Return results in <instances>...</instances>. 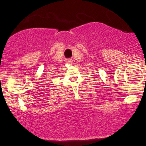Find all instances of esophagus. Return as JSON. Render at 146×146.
I'll list each match as a JSON object with an SVG mask.
<instances>
[{"instance_id":"1","label":"esophagus","mask_w":146,"mask_h":146,"mask_svg":"<svg viewBox=\"0 0 146 146\" xmlns=\"http://www.w3.org/2000/svg\"><path fill=\"white\" fill-rule=\"evenodd\" d=\"M72 59H68L66 61V63H68V64H72Z\"/></svg>"}]
</instances>
